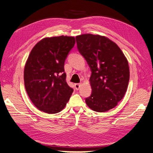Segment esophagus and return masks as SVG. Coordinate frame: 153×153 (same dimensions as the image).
Here are the masks:
<instances>
[{
    "instance_id": "obj_1",
    "label": "esophagus",
    "mask_w": 153,
    "mask_h": 153,
    "mask_svg": "<svg viewBox=\"0 0 153 153\" xmlns=\"http://www.w3.org/2000/svg\"><path fill=\"white\" fill-rule=\"evenodd\" d=\"M75 88H76V90H78L79 89L80 86H81V84H75Z\"/></svg>"
}]
</instances>
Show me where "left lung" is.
Returning a JSON list of instances; mask_svg holds the SVG:
<instances>
[{"instance_id":"8db88e82","label":"left lung","mask_w":153,"mask_h":153,"mask_svg":"<svg viewBox=\"0 0 153 153\" xmlns=\"http://www.w3.org/2000/svg\"><path fill=\"white\" fill-rule=\"evenodd\" d=\"M77 50L91 70L92 94L87 105L97 112L117 106L126 94L129 79L128 62L120 47L99 35L82 34L76 38Z\"/></svg>"}]
</instances>
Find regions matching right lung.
Listing matches in <instances>:
<instances>
[{
    "instance_id": "right-lung-1",
    "label": "right lung",
    "mask_w": 153,
    "mask_h": 153,
    "mask_svg": "<svg viewBox=\"0 0 153 153\" xmlns=\"http://www.w3.org/2000/svg\"><path fill=\"white\" fill-rule=\"evenodd\" d=\"M75 43V38L69 36L45 38L31 51L24 69V84L40 111L59 113L69 101L74 89L66 82L64 64Z\"/></svg>"
}]
</instances>
